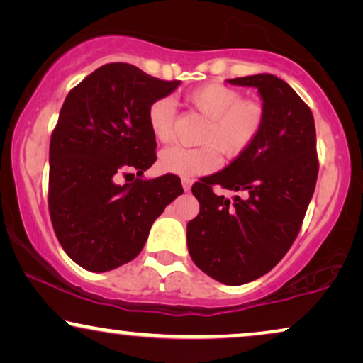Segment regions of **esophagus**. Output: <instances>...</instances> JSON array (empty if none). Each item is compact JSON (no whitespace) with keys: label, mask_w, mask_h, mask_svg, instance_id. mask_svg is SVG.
Returning a JSON list of instances; mask_svg holds the SVG:
<instances>
[{"label":"esophagus","mask_w":363,"mask_h":363,"mask_svg":"<svg viewBox=\"0 0 363 363\" xmlns=\"http://www.w3.org/2000/svg\"><path fill=\"white\" fill-rule=\"evenodd\" d=\"M182 186H183V190H185V191H190L191 182L188 180V178H183V180H182Z\"/></svg>","instance_id":"obj_1"}]
</instances>
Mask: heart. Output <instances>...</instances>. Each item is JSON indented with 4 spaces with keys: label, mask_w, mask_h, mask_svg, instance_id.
<instances>
[{
    "label": "heart",
    "mask_w": 363,
    "mask_h": 363,
    "mask_svg": "<svg viewBox=\"0 0 363 363\" xmlns=\"http://www.w3.org/2000/svg\"><path fill=\"white\" fill-rule=\"evenodd\" d=\"M193 111L206 117L198 143L201 147L165 148L158 158L162 172L191 178L205 175L216 168L218 154L235 158L251 147L266 123V108L259 101L242 99L235 87L208 82L185 96ZM148 127L157 142L170 143L175 137L177 107L168 97L157 99L147 112Z\"/></svg>",
    "instance_id": "obj_1"
}]
</instances>
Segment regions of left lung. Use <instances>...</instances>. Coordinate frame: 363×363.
<instances>
[{
  "instance_id": "1",
  "label": "left lung",
  "mask_w": 363,
  "mask_h": 363,
  "mask_svg": "<svg viewBox=\"0 0 363 363\" xmlns=\"http://www.w3.org/2000/svg\"><path fill=\"white\" fill-rule=\"evenodd\" d=\"M228 82L257 87L266 123L225 170L191 186L200 213L188 223L186 241L203 272L238 286L264 276L289 251L314 195L319 157L314 117L289 84L272 74ZM215 184L248 196L230 202L212 191Z\"/></svg>"
}]
</instances>
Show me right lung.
I'll list each match as a JSON object with an SVG mask.
<instances>
[{"label":"right lung","instance_id":"1","mask_svg":"<svg viewBox=\"0 0 363 363\" xmlns=\"http://www.w3.org/2000/svg\"><path fill=\"white\" fill-rule=\"evenodd\" d=\"M178 84L111 62L67 94L49 145L48 205L62 250L84 269L106 272L137 257L153 221L183 193L172 173L140 178L157 160L148 107ZM121 174L134 182L118 186Z\"/></svg>","mask_w":363,"mask_h":363}]
</instances>
